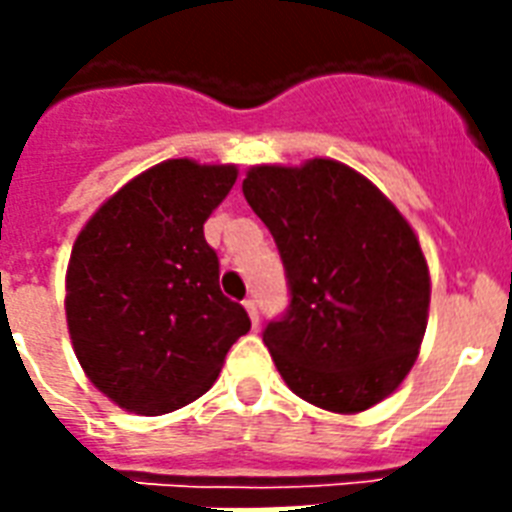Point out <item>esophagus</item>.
I'll return each instance as SVG.
<instances>
[{
	"mask_svg": "<svg viewBox=\"0 0 512 512\" xmlns=\"http://www.w3.org/2000/svg\"><path fill=\"white\" fill-rule=\"evenodd\" d=\"M244 308H247V313H249V319H252V324H260V311H257V300L255 297H247V300H244Z\"/></svg>",
	"mask_w": 512,
	"mask_h": 512,
	"instance_id": "34e87169",
	"label": "esophagus"
}]
</instances>
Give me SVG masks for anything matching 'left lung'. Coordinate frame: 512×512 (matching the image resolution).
<instances>
[{"label": "left lung", "instance_id": "obj_1", "mask_svg": "<svg viewBox=\"0 0 512 512\" xmlns=\"http://www.w3.org/2000/svg\"><path fill=\"white\" fill-rule=\"evenodd\" d=\"M241 191L287 271V311L263 329L284 382L340 414L390 396L428 327V263L412 225L332 159L252 167Z\"/></svg>", "mask_w": 512, "mask_h": 512}]
</instances>
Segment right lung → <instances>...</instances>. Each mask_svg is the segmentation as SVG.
Returning <instances> with one entry per match:
<instances>
[{"label":"right lung","instance_id":"1","mask_svg":"<svg viewBox=\"0 0 512 512\" xmlns=\"http://www.w3.org/2000/svg\"><path fill=\"white\" fill-rule=\"evenodd\" d=\"M233 183V164L170 159L116 191L76 239L68 335L92 385L127 412L156 417L204 396L252 327L220 292L204 239Z\"/></svg>","mask_w":512,"mask_h":512}]
</instances>
